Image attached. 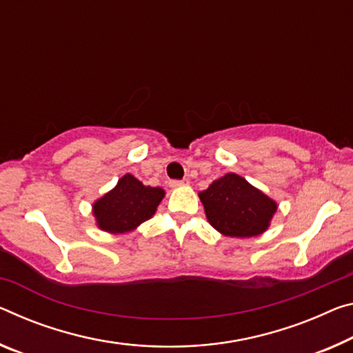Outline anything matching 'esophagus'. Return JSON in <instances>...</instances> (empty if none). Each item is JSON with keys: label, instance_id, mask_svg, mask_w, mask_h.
I'll list each match as a JSON object with an SVG mask.
<instances>
[{"label": "esophagus", "instance_id": "obj_1", "mask_svg": "<svg viewBox=\"0 0 353 353\" xmlns=\"http://www.w3.org/2000/svg\"><path fill=\"white\" fill-rule=\"evenodd\" d=\"M182 185H188V179H182V181H170V187L177 188Z\"/></svg>", "mask_w": 353, "mask_h": 353}]
</instances>
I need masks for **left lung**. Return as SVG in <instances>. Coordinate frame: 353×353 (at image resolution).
I'll list each match as a JSON object with an SVG mask.
<instances>
[{"mask_svg": "<svg viewBox=\"0 0 353 353\" xmlns=\"http://www.w3.org/2000/svg\"><path fill=\"white\" fill-rule=\"evenodd\" d=\"M205 216L223 236L254 237L270 225L276 203L247 182L242 176L228 172L199 193Z\"/></svg>", "mask_w": 353, "mask_h": 353, "instance_id": "left-lung-1", "label": "left lung"}]
</instances>
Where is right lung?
<instances>
[{"label":"right lung","instance_id":"right-lung-1","mask_svg":"<svg viewBox=\"0 0 353 353\" xmlns=\"http://www.w3.org/2000/svg\"><path fill=\"white\" fill-rule=\"evenodd\" d=\"M163 196V188L146 187L137 177L125 174L111 192L94 203L92 214L102 231L128 232L155 214Z\"/></svg>","mask_w":353,"mask_h":353}]
</instances>
